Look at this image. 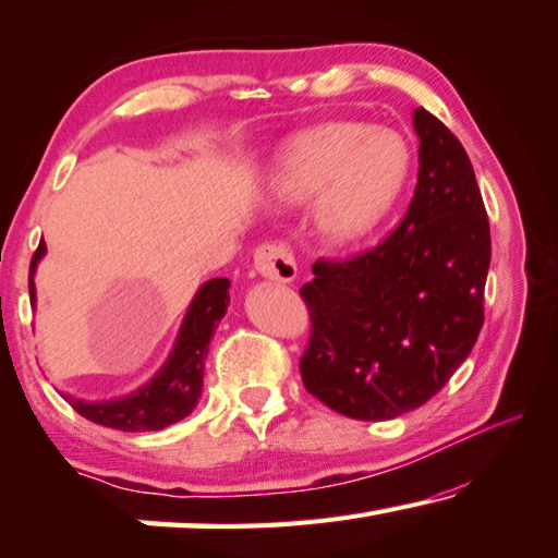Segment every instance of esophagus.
Wrapping results in <instances>:
<instances>
[{"instance_id": "esophagus-1", "label": "esophagus", "mask_w": 558, "mask_h": 558, "mask_svg": "<svg viewBox=\"0 0 558 558\" xmlns=\"http://www.w3.org/2000/svg\"><path fill=\"white\" fill-rule=\"evenodd\" d=\"M255 268H258L260 276L280 282H290L298 276L295 255L282 243H263L255 251Z\"/></svg>"}]
</instances>
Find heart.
Listing matches in <instances>:
<instances>
[{"mask_svg":"<svg viewBox=\"0 0 558 558\" xmlns=\"http://www.w3.org/2000/svg\"><path fill=\"white\" fill-rule=\"evenodd\" d=\"M407 171L410 154L397 134L348 121L325 123L288 146L272 191L293 203L317 198V228L330 241L348 243L373 231L390 210Z\"/></svg>","mask_w":558,"mask_h":558,"instance_id":"heart-1","label":"heart"}]
</instances>
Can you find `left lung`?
Masks as SVG:
<instances>
[{
    "label": "left lung",
    "mask_w": 558,
    "mask_h": 558,
    "mask_svg": "<svg viewBox=\"0 0 558 558\" xmlns=\"http://www.w3.org/2000/svg\"><path fill=\"white\" fill-rule=\"evenodd\" d=\"M417 189L383 243L315 260L300 288L311 340L305 390L352 420H395L432 400L470 357L484 325L489 218L459 138L414 109Z\"/></svg>",
    "instance_id": "8db88e82"
}]
</instances>
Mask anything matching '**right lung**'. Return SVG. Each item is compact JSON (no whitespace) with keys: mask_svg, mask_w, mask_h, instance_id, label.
<instances>
[{"mask_svg":"<svg viewBox=\"0 0 558 558\" xmlns=\"http://www.w3.org/2000/svg\"><path fill=\"white\" fill-rule=\"evenodd\" d=\"M47 251L44 241L32 255L29 265V295L34 300V270ZM228 288L231 282L226 278H214L203 282L201 290L193 298V303L185 313L181 325L179 340L168 357L166 365L158 369V375L141 387L134 395L121 397L109 402H84L72 400L74 410L88 422L101 424V427L121 429V432H156L168 424L189 417L193 407L198 404L203 390V360L208 355V342L214 338V330L226 315Z\"/></svg>","mask_w":558,"mask_h":558,"instance_id":"1","label":"right lung"}]
</instances>
